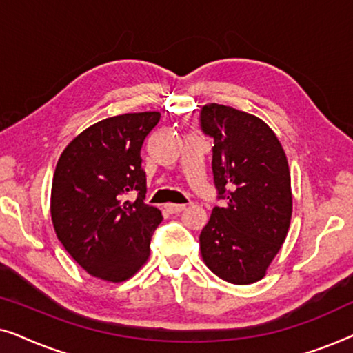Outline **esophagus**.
I'll return each instance as SVG.
<instances>
[{"mask_svg": "<svg viewBox=\"0 0 353 353\" xmlns=\"http://www.w3.org/2000/svg\"><path fill=\"white\" fill-rule=\"evenodd\" d=\"M165 209L167 212H170V214H180L186 209L185 204H165Z\"/></svg>", "mask_w": 353, "mask_h": 353, "instance_id": "obj_1", "label": "esophagus"}]
</instances>
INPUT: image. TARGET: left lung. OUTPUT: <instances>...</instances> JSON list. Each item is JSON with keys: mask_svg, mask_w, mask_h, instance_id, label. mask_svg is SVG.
Instances as JSON below:
<instances>
[{"mask_svg": "<svg viewBox=\"0 0 353 353\" xmlns=\"http://www.w3.org/2000/svg\"><path fill=\"white\" fill-rule=\"evenodd\" d=\"M202 132L214 138L219 199L201 231L204 263L233 284H252L267 274L288 236L292 215L291 172L279 139L262 119L230 105L205 104Z\"/></svg>", "mask_w": 353, "mask_h": 353, "instance_id": "1", "label": "left lung"}]
</instances>
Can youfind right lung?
<instances>
[{
  "label": "right lung",
  "instance_id": "right-lung-1",
  "mask_svg": "<svg viewBox=\"0 0 353 353\" xmlns=\"http://www.w3.org/2000/svg\"><path fill=\"white\" fill-rule=\"evenodd\" d=\"M159 120V112L101 120L72 139L57 161L52 226L64 249L91 276L122 283L149 259L162 214L144 204L141 148Z\"/></svg>",
  "mask_w": 353,
  "mask_h": 353
}]
</instances>
